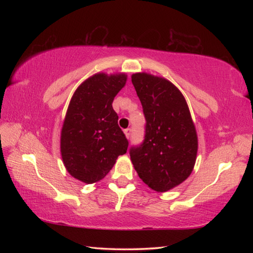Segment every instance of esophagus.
<instances>
[{
  "label": "esophagus",
  "mask_w": 253,
  "mask_h": 253,
  "mask_svg": "<svg viewBox=\"0 0 253 253\" xmlns=\"http://www.w3.org/2000/svg\"><path fill=\"white\" fill-rule=\"evenodd\" d=\"M130 132H131V129H130V128H127V129L124 130V133H125V136H126V138H127V139H129V138H130Z\"/></svg>",
  "instance_id": "34e87169"
}]
</instances>
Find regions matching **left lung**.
Here are the masks:
<instances>
[{"instance_id": "obj_1", "label": "left lung", "mask_w": 253, "mask_h": 253, "mask_svg": "<svg viewBox=\"0 0 253 253\" xmlns=\"http://www.w3.org/2000/svg\"><path fill=\"white\" fill-rule=\"evenodd\" d=\"M131 83L147 121L142 144L130 149L131 163L149 188L169 191L185 181L195 168L196 126L185 96L169 80L136 73Z\"/></svg>"}]
</instances>
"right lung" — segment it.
Segmentation results:
<instances>
[{
  "label": "right lung",
  "instance_id": "right-lung-1",
  "mask_svg": "<svg viewBox=\"0 0 253 253\" xmlns=\"http://www.w3.org/2000/svg\"><path fill=\"white\" fill-rule=\"evenodd\" d=\"M126 82L125 73L94 74L69 102L61 131L62 160L68 173L84 184L103 179L127 152L128 141L112 106Z\"/></svg>",
  "mask_w": 253,
  "mask_h": 253
}]
</instances>
